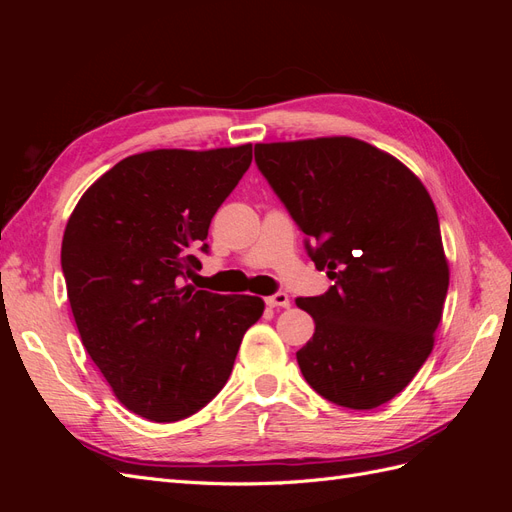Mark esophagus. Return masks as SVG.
I'll return each instance as SVG.
<instances>
[{
  "label": "esophagus",
  "mask_w": 512,
  "mask_h": 512,
  "mask_svg": "<svg viewBox=\"0 0 512 512\" xmlns=\"http://www.w3.org/2000/svg\"><path fill=\"white\" fill-rule=\"evenodd\" d=\"M267 305L273 309H280V307H290V297L286 292H275L271 297H267Z\"/></svg>",
  "instance_id": "34e87169"
}]
</instances>
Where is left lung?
<instances>
[{"label": "left lung", "mask_w": 512, "mask_h": 512, "mask_svg": "<svg viewBox=\"0 0 512 512\" xmlns=\"http://www.w3.org/2000/svg\"><path fill=\"white\" fill-rule=\"evenodd\" d=\"M254 153L316 269L335 280L294 301L316 322L297 352L303 378L337 406L386 404L427 361L442 320L448 260L429 192L404 162L352 136Z\"/></svg>", "instance_id": "left-lung-1"}]
</instances>
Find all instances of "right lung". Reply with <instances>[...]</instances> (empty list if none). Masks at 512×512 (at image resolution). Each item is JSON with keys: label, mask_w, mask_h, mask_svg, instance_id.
I'll return each instance as SVG.
<instances>
[{"label": "right lung", "mask_w": 512, "mask_h": 512, "mask_svg": "<svg viewBox=\"0 0 512 512\" xmlns=\"http://www.w3.org/2000/svg\"><path fill=\"white\" fill-rule=\"evenodd\" d=\"M250 164L252 143L136 153L89 185L66 224L61 269L81 342L115 397L147 421L205 408L265 312L260 297L181 284Z\"/></svg>", "instance_id": "right-lung-1"}]
</instances>
